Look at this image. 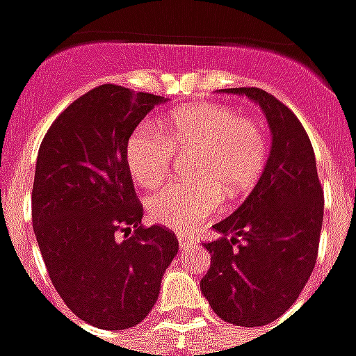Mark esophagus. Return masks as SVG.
Instances as JSON below:
<instances>
[{
  "label": "esophagus",
  "mask_w": 356,
  "mask_h": 356,
  "mask_svg": "<svg viewBox=\"0 0 356 356\" xmlns=\"http://www.w3.org/2000/svg\"><path fill=\"white\" fill-rule=\"evenodd\" d=\"M177 240H179V246H181V248H186V246H191V244H193L191 236H186V234H183V232H179Z\"/></svg>",
  "instance_id": "34e87169"
}]
</instances>
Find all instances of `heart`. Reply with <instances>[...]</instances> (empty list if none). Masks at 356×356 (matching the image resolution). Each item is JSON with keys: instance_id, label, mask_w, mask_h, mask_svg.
Listing matches in <instances>:
<instances>
[{"instance_id": "heart-1", "label": "heart", "mask_w": 356, "mask_h": 356, "mask_svg": "<svg viewBox=\"0 0 356 356\" xmlns=\"http://www.w3.org/2000/svg\"><path fill=\"white\" fill-rule=\"evenodd\" d=\"M163 132L152 124L137 125L125 145L133 179L156 186L165 179L177 152L194 150L193 183H170L148 198L156 223L188 232L216 216L225 193L242 198L259 183L268 158L263 125L221 104H196L171 112Z\"/></svg>"}]
</instances>
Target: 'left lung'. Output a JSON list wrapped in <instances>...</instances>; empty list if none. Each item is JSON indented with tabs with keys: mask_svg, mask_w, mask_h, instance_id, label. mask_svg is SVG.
<instances>
[{
	"mask_svg": "<svg viewBox=\"0 0 356 356\" xmlns=\"http://www.w3.org/2000/svg\"><path fill=\"white\" fill-rule=\"evenodd\" d=\"M261 106L273 145L259 183L231 217L213 225L221 238L204 244L211 265L200 290L217 316L255 328L282 316L313 273L322 193L313 145L286 104L257 88L221 89Z\"/></svg>",
	"mask_w": 356,
	"mask_h": 356,
	"instance_id": "left-lung-1",
	"label": "left lung"
}]
</instances>
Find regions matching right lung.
<instances>
[{
  "label": "right lung",
  "instance_id": "right-lung-1",
  "mask_svg": "<svg viewBox=\"0 0 356 356\" xmlns=\"http://www.w3.org/2000/svg\"><path fill=\"white\" fill-rule=\"evenodd\" d=\"M165 99L104 83L60 112L35 162L32 225L49 278L78 318L137 326L154 307L177 236L140 225L125 162L133 129Z\"/></svg>",
  "mask_w": 356,
  "mask_h": 356
}]
</instances>
